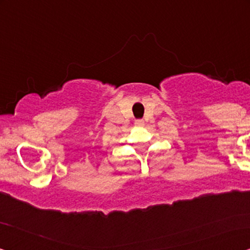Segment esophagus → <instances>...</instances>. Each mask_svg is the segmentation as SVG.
<instances>
[{"label": "esophagus", "mask_w": 250, "mask_h": 250, "mask_svg": "<svg viewBox=\"0 0 250 250\" xmlns=\"http://www.w3.org/2000/svg\"><path fill=\"white\" fill-rule=\"evenodd\" d=\"M135 125H136V126H143V125H145V122H143L142 119H136V121H135Z\"/></svg>", "instance_id": "esophagus-1"}]
</instances>
